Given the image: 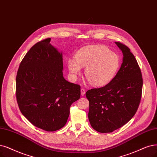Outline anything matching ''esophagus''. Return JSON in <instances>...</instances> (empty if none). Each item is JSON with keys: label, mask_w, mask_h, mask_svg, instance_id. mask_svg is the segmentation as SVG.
Returning a JSON list of instances; mask_svg holds the SVG:
<instances>
[{"label": "esophagus", "mask_w": 157, "mask_h": 157, "mask_svg": "<svg viewBox=\"0 0 157 157\" xmlns=\"http://www.w3.org/2000/svg\"><path fill=\"white\" fill-rule=\"evenodd\" d=\"M81 94L82 96H84L85 94V90L84 89H81Z\"/></svg>", "instance_id": "1"}]
</instances>
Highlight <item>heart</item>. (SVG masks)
Segmentation results:
<instances>
[{
  "label": "heart",
  "instance_id": "heart-1",
  "mask_svg": "<svg viewBox=\"0 0 157 157\" xmlns=\"http://www.w3.org/2000/svg\"><path fill=\"white\" fill-rule=\"evenodd\" d=\"M120 58L114 52L102 46H89L81 48L75 54V59L68 61L69 72L73 76L82 72L94 86H103L114 78L120 67Z\"/></svg>",
  "mask_w": 157,
  "mask_h": 157
}]
</instances>
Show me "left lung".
<instances>
[{
	"label": "left lung",
	"instance_id": "obj_1",
	"mask_svg": "<svg viewBox=\"0 0 157 157\" xmlns=\"http://www.w3.org/2000/svg\"><path fill=\"white\" fill-rule=\"evenodd\" d=\"M123 53V63L107 85L86 92L89 101V120L101 133L119 129L134 117L140 105L143 79L135 57L125 44L115 42Z\"/></svg>",
	"mask_w": 157,
	"mask_h": 157
}]
</instances>
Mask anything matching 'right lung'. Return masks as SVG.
Wrapping results in <instances>:
<instances>
[{
  "label": "right lung",
  "instance_id": "1",
  "mask_svg": "<svg viewBox=\"0 0 157 157\" xmlns=\"http://www.w3.org/2000/svg\"><path fill=\"white\" fill-rule=\"evenodd\" d=\"M50 38L35 44L20 63L16 98L21 113L34 126L56 131L67 123L72 104L79 99L81 86L63 75V55Z\"/></svg>",
  "mask_w": 157,
  "mask_h": 157
}]
</instances>
